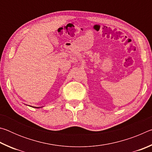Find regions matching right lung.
<instances>
[{
  "label": "right lung",
  "instance_id": "add662e5",
  "mask_svg": "<svg viewBox=\"0 0 152 152\" xmlns=\"http://www.w3.org/2000/svg\"><path fill=\"white\" fill-rule=\"evenodd\" d=\"M35 108H39V107H35Z\"/></svg>",
  "mask_w": 152,
  "mask_h": 152
}]
</instances>
